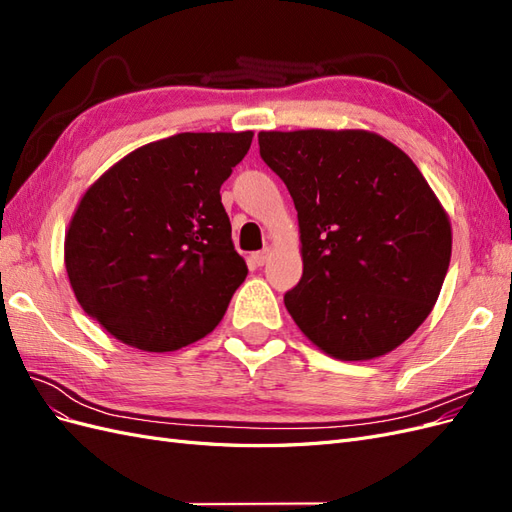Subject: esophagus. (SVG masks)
I'll list each match as a JSON object with an SVG mask.
<instances>
[{
	"instance_id": "obj_1",
	"label": "esophagus",
	"mask_w": 512,
	"mask_h": 512,
	"mask_svg": "<svg viewBox=\"0 0 512 512\" xmlns=\"http://www.w3.org/2000/svg\"><path fill=\"white\" fill-rule=\"evenodd\" d=\"M269 256H271V250H269V247H265V250H260V252L252 254V262H254L256 267H262V265H265V262L269 260Z\"/></svg>"
}]
</instances>
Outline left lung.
I'll return each instance as SVG.
<instances>
[{"mask_svg": "<svg viewBox=\"0 0 512 512\" xmlns=\"http://www.w3.org/2000/svg\"><path fill=\"white\" fill-rule=\"evenodd\" d=\"M260 158L299 218L303 275L284 303L339 361L395 350L438 301L451 220L416 164L367 130L260 132Z\"/></svg>", "mask_w": 512, "mask_h": 512, "instance_id": "8db88e82", "label": "left lung"}]
</instances>
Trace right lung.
Masks as SVG:
<instances>
[{"label": "right lung", "mask_w": 512, "mask_h": 512, "mask_svg": "<svg viewBox=\"0 0 512 512\" xmlns=\"http://www.w3.org/2000/svg\"><path fill=\"white\" fill-rule=\"evenodd\" d=\"M254 132H183L134 149L94 181L64 243L85 312L119 342L173 352L209 335L247 267L220 188Z\"/></svg>", "instance_id": "obj_1"}]
</instances>
